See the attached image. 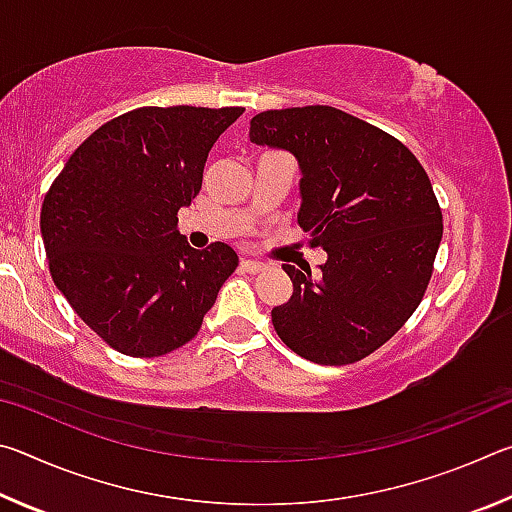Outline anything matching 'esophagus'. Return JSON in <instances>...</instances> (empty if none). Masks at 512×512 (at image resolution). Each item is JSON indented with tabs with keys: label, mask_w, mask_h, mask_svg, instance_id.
Instances as JSON below:
<instances>
[{
	"label": "esophagus",
	"mask_w": 512,
	"mask_h": 512,
	"mask_svg": "<svg viewBox=\"0 0 512 512\" xmlns=\"http://www.w3.org/2000/svg\"><path fill=\"white\" fill-rule=\"evenodd\" d=\"M241 268L248 273H259V271H264L266 266L262 262H255V259H241Z\"/></svg>",
	"instance_id": "obj_1"
}]
</instances>
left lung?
<instances>
[{"instance_id": "1", "label": "left lung", "mask_w": 512, "mask_h": 512, "mask_svg": "<svg viewBox=\"0 0 512 512\" xmlns=\"http://www.w3.org/2000/svg\"><path fill=\"white\" fill-rule=\"evenodd\" d=\"M248 137L298 160V225L327 253L316 277L282 264L293 293L271 311L277 336L323 366L368 357L429 284L443 239L429 176L395 137L329 106L259 112Z\"/></svg>"}]
</instances>
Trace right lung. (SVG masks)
Returning <instances> with one entry per match:
<instances>
[{
    "mask_svg": "<svg viewBox=\"0 0 512 512\" xmlns=\"http://www.w3.org/2000/svg\"><path fill=\"white\" fill-rule=\"evenodd\" d=\"M244 108H137L97 128L49 187L42 244L58 291L110 348L162 357L192 341L239 257L176 230L214 142Z\"/></svg>",
    "mask_w": 512,
    "mask_h": 512,
    "instance_id": "1",
    "label": "right lung"
}]
</instances>
